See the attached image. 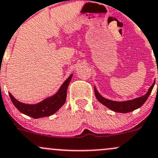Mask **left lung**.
I'll return each mask as SVG.
<instances>
[{
  "mask_svg": "<svg viewBox=\"0 0 158 158\" xmlns=\"http://www.w3.org/2000/svg\"><path fill=\"white\" fill-rule=\"evenodd\" d=\"M154 84H155V81L152 85L149 88L148 91L146 93L145 95L142 96V97L137 98L133 99V100H129L126 101H114L109 100V99L104 98V97L99 94L98 92L97 91L96 88L94 87V94H95L96 98L98 100L99 102L104 104V106L107 107V108L112 110L115 111V112L118 113H129L132 110L139 108L143 105L144 103L145 102L146 100L148 99V96L150 95L151 92H152V89H153Z\"/></svg>",
  "mask_w": 158,
  "mask_h": 158,
  "instance_id": "8db88e82",
  "label": "left lung"
}]
</instances>
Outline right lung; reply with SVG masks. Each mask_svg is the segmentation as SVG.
<instances>
[{
  "label": "right lung",
  "mask_w": 158,
  "mask_h": 158,
  "mask_svg": "<svg viewBox=\"0 0 158 158\" xmlns=\"http://www.w3.org/2000/svg\"><path fill=\"white\" fill-rule=\"evenodd\" d=\"M73 74L68 77L65 82L60 86L58 92L51 97L44 99L40 103L35 104H28L19 102L14 97L9 93L10 98L13 104L21 113L29 116L32 118L37 119L41 117H49L62 107L64 104L66 98V91L68 85L72 79Z\"/></svg>",
  "instance_id": "right-lung-1"
}]
</instances>
